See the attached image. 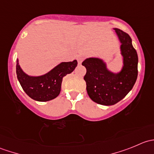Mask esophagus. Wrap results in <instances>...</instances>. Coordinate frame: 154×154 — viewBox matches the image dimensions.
<instances>
[{"label": "esophagus", "instance_id": "obj_1", "mask_svg": "<svg viewBox=\"0 0 154 154\" xmlns=\"http://www.w3.org/2000/svg\"><path fill=\"white\" fill-rule=\"evenodd\" d=\"M83 60H84V58H83V57H80H80H77V61H78L79 64H81L82 62H83Z\"/></svg>", "mask_w": 154, "mask_h": 154}]
</instances>
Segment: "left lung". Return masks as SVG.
Returning a JSON list of instances; mask_svg holds the SVG:
<instances>
[{
	"label": "left lung",
	"mask_w": 154,
	"mask_h": 154,
	"mask_svg": "<svg viewBox=\"0 0 154 154\" xmlns=\"http://www.w3.org/2000/svg\"><path fill=\"white\" fill-rule=\"evenodd\" d=\"M122 45L124 66L118 74L110 72L103 60L88 58L82 65L86 68L84 80L90 98L105 106L114 105L124 98L133 88L138 76V55L127 32L115 28Z\"/></svg>",
	"instance_id": "8db88e82"
}]
</instances>
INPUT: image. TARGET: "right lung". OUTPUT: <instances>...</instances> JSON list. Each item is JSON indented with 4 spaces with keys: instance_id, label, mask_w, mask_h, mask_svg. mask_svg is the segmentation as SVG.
Masks as SVG:
<instances>
[{
    "instance_id": "right-lung-1",
    "label": "right lung",
    "mask_w": 154,
    "mask_h": 154,
    "mask_svg": "<svg viewBox=\"0 0 154 154\" xmlns=\"http://www.w3.org/2000/svg\"><path fill=\"white\" fill-rule=\"evenodd\" d=\"M77 66V60L62 63L45 75L30 77L21 70L17 60L16 74L23 90L29 97L37 101L45 102L60 94L63 78L71 74Z\"/></svg>"
}]
</instances>
